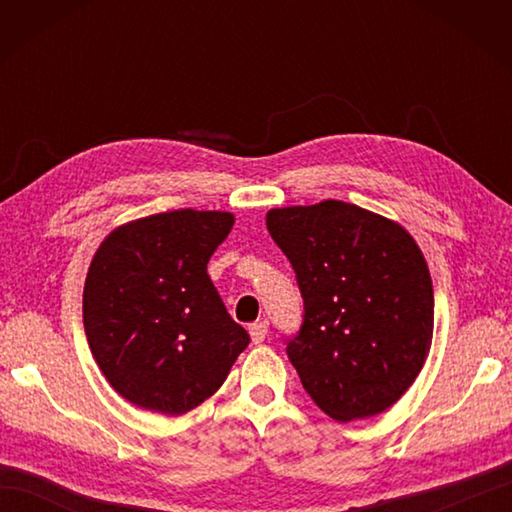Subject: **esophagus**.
I'll use <instances>...</instances> for the list:
<instances>
[{
	"instance_id": "1",
	"label": "esophagus",
	"mask_w": 512,
	"mask_h": 512,
	"mask_svg": "<svg viewBox=\"0 0 512 512\" xmlns=\"http://www.w3.org/2000/svg\"><path fill=\"white\" fill-rule=\"evenodd\" d=\"M248 334H250V339H253V343H262L266 339V334H268V323L266 321L250 323Z\"/></svg>"
}]
</instances>
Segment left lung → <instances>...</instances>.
Returning <instances> with one entry per match:
<instances>
[{
  "label": "left lung",
  "instance_id": "left-lung-1",
  "mask_svg": "<svg viewBox=\"0 0 512 512\" xmlns=\"http://www.w3.org/2000/svg\"><path fill=\"white\" fill-rule=\"evenodd\" d=\"M303 299L286 354L303 389L334 420L369 418L405 394L433 334V288L405 228L328 200L266 215Z\"/></svg>",
  "mask_w": 512,
  "mask_h": 512
}]
</instances>
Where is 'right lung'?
I'll use <instances>...</instances> for the list:
<instances>
[{
  "label": "right lung",
  "mask_w": 512,
  "mask_h": 512,
  "mask_svg": "<svg viewBox=\"0 0 512 512\" xmlns=\"http://www.w3.org/2000/svg\"><path fill=\"white\" fill-rule=\"evenodd\" d=\"M220 211H171L125 224L88 270L83 325L110 385L134 405L180 416L222 387L250 343L211 277L233 228Z\"/></svg>",
  "instance_id": "add662e5"
}]
</instances>
